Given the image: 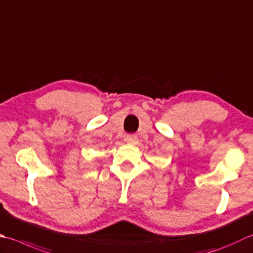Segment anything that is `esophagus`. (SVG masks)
<instances>
[{
	"label": "esophagus",
	"mask_w": 253,
	"mask_h": 253,
	"mask_svg": "<svg viewBox=\"0 0 253 253\" xmlns=\"http://www.w3.org/2000/svg\"><path fill=\"white\" fill-rule=\"evenodd\" d=\"M125 140L128 143H133V142L137 140V136H135V135H127L125 137Z\"/></svg>",
	"instance_id": "esophagus-1"
}]
</instances>
